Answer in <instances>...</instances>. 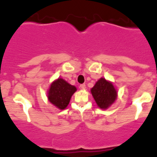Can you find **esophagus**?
Listing matches in <instances>:
<instances>
[{"label":"esophagus","mask_w":157,"mask_h":157,"mask_svg":"<svg viewBox=\"0 0 157 157\" xmlns=\"http://www.w3.org/2000/svg\"><path fill=\"white\" fill-rule=\"evenodd\" d=\"M80 88H81V89H83V90H84V89H85V88H86V85H85V84H81V85H80Z\"/></svg>","instance_id":"obj_1"}]
</instances>
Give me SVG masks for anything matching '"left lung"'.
Listing matches in <instances>:
<instances>
[{"mask_svg": "<svg viewBox=\"0 0 157 157\" xmlns=\"http://www.w3.org/2000/svg\"><path fill=\"white\" fill-rule=\"evenodd\" d=\"M90 93L98 107L103 110L110 108L117 98V91L113 83L103 77L98 80Z\"/></svg>", "mask_w": 157, "mask_h": 157, "instance_id": "1", "label": "left lung"}]
</instances>
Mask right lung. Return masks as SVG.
Instances as JSON below:
<instances>
[{"label":"right lung","mask_w":157,"mask_h":157,"mask_svg":"<svg viewBox=\"0 0 157 157\" xmlns=\"http://www.w3.org/2000/svg\"><path fill=\"white\" fill-rule=\"evenodd\" d=\"M76 90V86L71 85L64 79L58 78L49 86L47 91L48 101L59 110H64Z\"/></svg>","instance_id":"right-lung-1"}]
</instances>
